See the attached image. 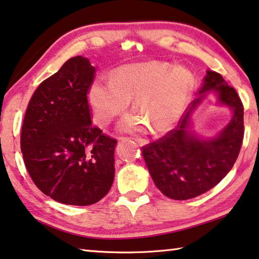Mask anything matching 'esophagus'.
Instances as JSON below:
<instances>
[{
    "instance_id": "obj_1",
    "label": "esophagus",
    "mask_w": 259,
    "mask_h": 259,
    "mask_svg": "<svg viewBox=\"0 0 259 259\" xmlns=\"http://www.w3.org/2000/svg\"><path fill=\"white\" fill-rule=\"evenodd\" d=\"M134 141L136 142L138 145H141V146L147 144V139H144V138H134Z\"/></svg>"
}]
</instances>
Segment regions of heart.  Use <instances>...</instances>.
Instances as JSON below:
<instances>
[{"instance_id": "1", "label": "heart", "mask_w": 259, "mask_h": 259, "mask_svg": "<svg viewBox=\"0 0 259 259\" xmlns=\"http://www.w3.org/2000/svg\"><path fill=\"white\" fill-rule=\"evenodd\" d=\"M192 88L190 71L168 62L126 64L110 75V80L98 79L90 85L88 101L94 120L108 125L126 109L130 99L137 112L125 115L118 128L136 133L151 125L153 131H166L181 116Z\"/></svg>"}]
</instances>
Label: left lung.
<instances>
[{"mask_svg": "<svg viewBox=\"0 0 259 259\" xmlns=\"http://www.w3.org/2000/svg\"><path fill=\"white\" fill-rule=\"evenodd\" d=\"M208 91L219 94L221 103L233 110V117L218 137L202 140L188 130V123L191 113ZM198 94L175 129L142 147L152 180L171 199L194 198L215 187L232 169L243 141V105L235 89L220 73L207 71Z\"/></svg>", "mask_w": 259, "mask_h": 259, "instance_id": "obj_1", "label": "left lung"}]
</instances>
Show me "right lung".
<instances>
[{
    "instance_id": "add662e5",
    "label": "right lung",
    "mask_w": 259,
    "mask_h": 259,
    "mask_svg": "<svg viewBox=\"0 0 259 259\" xmlns=\"http://www.w3.org/2000/svg\"><path fill=\"white\" fill-rule=\"evenodd\" d=\"M94 72L85 57L69 59L38 86L24 116V163L35 186L59 203L94 204L114 181L116 139L91 122L88 91Z\"/></svg>"
}]
</instances>
